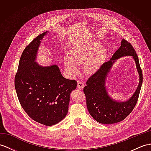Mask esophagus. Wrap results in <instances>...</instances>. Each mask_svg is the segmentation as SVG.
<instances>
[{
  "instance_id": "1",
  "label": "esophagus",
  "mask_w": 151,
  "mask_h": 151,
  "mask_svg": "<svg viewBox=\"0 0 151 151\" xmlns=\"http://www.w3.org/2000/svg\"><path fill=\"white\" fill-rule=\"evenodd\" d=\"M84 86H85V84H84L83 82L79 81L78 83V88L79 90H83Z\"/></svg>"
}]
</instances>
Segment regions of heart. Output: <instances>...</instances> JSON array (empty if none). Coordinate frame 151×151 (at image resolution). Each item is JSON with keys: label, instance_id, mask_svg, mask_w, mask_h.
<instances>
[{"label": "heart", "instance_id": "b5f03b06", "mask_svg": "<svg viewBox=\"0 0 151 151\" xmlns=\"http://www.w3.org/2000/svg\"><path fill=\"white\" fill-rule=\"evenodd\" d=\"M98 47L93 43L84 47H73L69 51V57L64 58V67L69 76L74 77L79 72L78 65L83 64L84 70L88 74L96 73L101 67L104 50L100 48L91 57V55Z\"/></svg>", "mask_w": 151, "mask_h": 151}]
</instances>
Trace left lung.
<instances>
[{
  "mask_svg": "<svg viewBox=\"0 0 151 151\" xmlns=\"http://www.w3.org/2000/svg\"><path fill=\"white\" fill-rule=\"evenodd\" d=\"M124 56H131L134 60L139 76V83L135 93L129 99L125 101H118L109 95L105 85L106 79L116 60ZM142 82V72L137 52L129 43L122 39L119 49L108 61L102 64L99 70L88 79L86 86L84 88L86 106L91 116L97 122L103 124H112L123 120L137 104Z\"/></svg>",
  "mask_w": 151,
  "mask_h": 151,
  "instance_id": "1",
  "label": "left lung"
}]
</instances>
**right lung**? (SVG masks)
Segmentation results:
<instances>
[{
    "mask_svg": "<svg viewBox=\"0 0 151 151\" xmlns=\"http://www.w3.org/2000/svg\"><path fill=\"white\" fill-rule=\"evenodd\" d=\"M42 33L25 47L20 59L14 86L20 103L31 118L53 126L67 115L70 93L78 83L62 76L57 65L42 66L36 62Z\"/></svg>",
    "mask_w": 151,
    "mask_h": 151,
    "instance_id": "add662e5",
    "label": "right lung"
}]
</instances>
